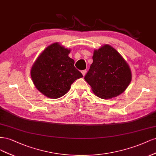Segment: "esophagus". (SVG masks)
Returning a JSON list of instances; mask_svg holds the SVG:
<instances>
[{
    "instance_id": "esophagus-1",
    "label": "esophagus",
    "mask_w": 156,
    "mask_h": 156,
    "mask_svg": "<svg viewBox=\"0 0 156 156\" xmlns=\"http://www.w3.org/2000/svg\"><path fill=\"white\" fill-rule=\"evenodd\" d=\"M86 72H87V70H83V71H82V73L83 74V76H85V74H86Z\"/></svg>"
}]
</instances>
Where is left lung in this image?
I'll use <instances>...</instances> for the list:
<instances>
[{
    "label": "left lung",
    "mask_w": 156,
    "mask_h": 156,
    "mask_svg": "<svg viewBox=\"0 0 156 156\" xmlns=\"http://www.w3.org/2000/svg\"><path fill=\"white\" fill-rule=\"evenodd\" d=\"M93 62L84 79L101 98H111L123 93L132 80L129 65L112 47L105 44L95 50Z\"/></svg>",
    "instance_id": "8db88e82"
}]
</instances>
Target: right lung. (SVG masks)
Instances as JSON below:
<instances>
[{"instance_id":"right-lung-1","label":"right lung","mask_w":156,"mask_h":156,"mask_svg":"<svg viewBox=\"0 0 156 156\" xmlns=\"http://www.w3.org/2000/svg\"><path fill=\"white\" fill-rule=\"evenodd\" d=\"M70 50L55 43L45 48L31 69L35 86L45 96L58 98L66 94L75 80L83 77L69 57Z\"/></svg>"}]
</instances>
